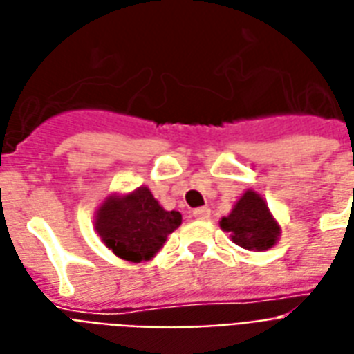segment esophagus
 Wrapping results in <instances>:
<instances>
[{"label":"esophagus","mask_w":354,"mask_h":354,"mask_svg":"<svg viewBox=\"0 0 354 354\" xmlns=\"http://www.w3.org/2000/svg\"><path fill=\"white\" fill-rule=\"evenodd\" d=\"M192 215L198 218V221H207L209 216H211V209L209 207H198L192 211Z\"/></svg>","instance_id":"1"}]
</instances>
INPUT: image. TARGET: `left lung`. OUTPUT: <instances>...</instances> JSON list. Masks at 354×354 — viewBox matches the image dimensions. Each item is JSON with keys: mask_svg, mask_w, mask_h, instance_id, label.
<instances>
[{"mask_svg": "<svg viewBox=\"0 0 354 354\" xmlns=\"http://www.w3.org/2000/svg\"><path fill=\"white\" fill-rule=\"evenodd\" d=\"M221 228L230 232L232 241L247 251H266L279 239L281 228L268 209L264 198L247 190L228 216H223Z\"/></svg>", "mask_w": 354, "mask_h": 354, "instance_id": "obj_1", "label": "left lung"}]
</instances>
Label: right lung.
I'll use <instances>...</instances> for the list:
<instances>
[{
	"mask_svg": "<svg viewBox=\"0 0 354 354\" xmlns=\"http://www.w3.org/2000/svg\"><path fill=\"white\" fill-rule=\"evenodd\" d=\"M179 211H166L147 187L109 196L95 211V232L118 259L151 260L180 226Z\"/></svg>",
	"mask_w": 354,
	"mask_h": 354,
	"instance_id": "add662e5",
	"label": "right lung"
}]
</instances>
